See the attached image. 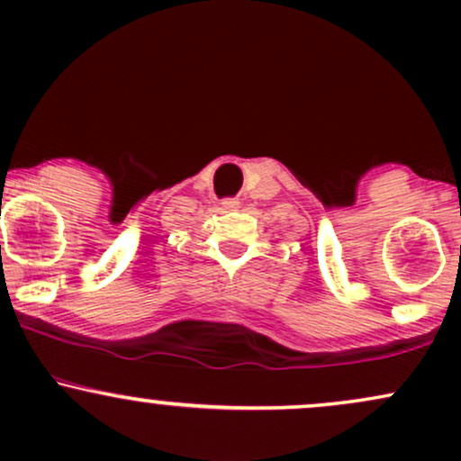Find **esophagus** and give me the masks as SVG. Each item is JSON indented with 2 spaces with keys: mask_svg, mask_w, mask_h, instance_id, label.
<instances>
[{
  "mask_svg": "<svg viewBox=\"0 0 461 461\" xmlns=\"http://www.w3.org/2000/svg\"><path fill=\"white\" fill-rule=\"evenodd\" d=\"M223 208L225 210H238V208H240V201H238V199H223Z\"/></svg>",
  "mask_w": 461,
  "mask_h": 461,
  "instance_id": "34e87169",
  "label": "esophagus"
}]
</instances>
